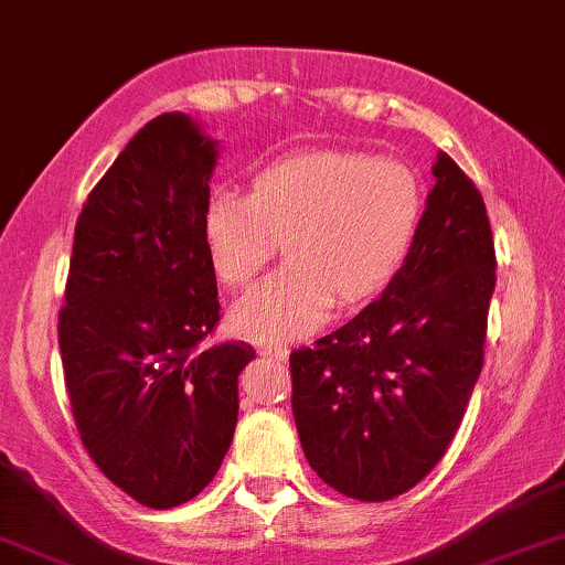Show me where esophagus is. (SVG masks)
Masks as SVG:
<instances>
[{"label":"esophagus","instance_id":"esophagus-1","mask_svg":"<svg viewBox=\"0 0 565 565\" xmlns=\"http://www.w3.org/2000/svg\"><path fill=\"white\" fill-rule=\"evenodd\" d=\"M260 353H263V356H268V359L287 361L289 345L287 343H260Z\"/></svg>","mask_w":565,"mask_h":565}]
</instances>
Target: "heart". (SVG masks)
I'll list each match as a JSON object with an SVG mask.
<instances>
[{
	"mask_svg": "<svg viewBox=\"0 0 565 565\" xmlns=\"http://www.w3.org/2000/svg\"><path fill=\"white\" fill-rule=\"evenodd\" d=\"M424 220V185L393 157L356 149H310L270 162L250 195L220 191L204 216L216 278L243 287L274 258L287 263L247 289L232 322L260 341L297 338L320 326L335 297H377L401 274Z\"/></svg>",
	"mask_w": 565,
	"mask_h": 565,
	"instance_id": "heart-1",
	"label": "heart"
}]
</instances>
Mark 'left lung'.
Listing matches in <instances>:
<instances>
[{"label": "left lung", "instance_id": "8db88e82", "mask_svg": "<svg viewBox=\"0 0 565 565\" xmlns=\"http://www.w3.org/2000/svg\"><path fill=\"white\" fill-rule=\"evenodd\" d=\"M434 178L401 274L356 318L289 353L307 462L356 501L395 499L434 470L483 370L491 222L447 152L436 154Z\"/></svg>", "mask_w": 565, "mask_h": 565}]
</instances>
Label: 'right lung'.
Here are the masks:
<instances>
[{
  "label": "right lung",
  "instance_id": "obj_1",
  "mask_svg": "<svg viewBox=\"0 0 565 565\" xmlns=\"http://www.w3.org/2000/svg\"><path fill=\"white\" fill-rule=\"evenodd\" d=\"M216 141L183 113L139 129L74 230L58 349L87 455L134 501L172 509L220 470L247 343L220 326L204 216Z\"/></svg>",
  "mask_w": 565,
  "mask_h": 565
}]
</instances>
